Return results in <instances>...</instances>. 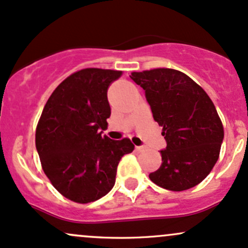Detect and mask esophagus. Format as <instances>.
<instances>
[{
	"label": "esophagus",
	"instance_id": "obj_1",
	"mask_svg": "<svg viewBox=\"0 0 248 248\" xmlns=\"http://www.w3.org/2000/svg\"><path fill=\"white\" fill-rule=\"evenodd\" d=\"M135 150L137 151V153H143V151L145 150V148H144V146H136Z\"/></svg>",
	"mask_w": 248,
	"mask_h": 248
}]
</instances>
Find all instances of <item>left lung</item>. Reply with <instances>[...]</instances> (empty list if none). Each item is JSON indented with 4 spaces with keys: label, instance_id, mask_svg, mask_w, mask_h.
I'll use <instances>...</instances> for the list:
<instances>
[{
    "label": "left lung",
    "instance_id": "obj_1",
    "mask_svg": "<svg viewBox=\"0 0 248 248\" xmlns=\"http://www.w3.org/2000/svg\"><path fill=\"white\" fill-rule=\"evenodd\" d=\"M143 87L167 148L162 164L149 175L158 187L183 191L198 186L217 163L223 126L209 95L187 74L172 68L132 72Z\"/></svg>",
    "mask_w": 248,
    "mask_h": 248
}]
</instances>
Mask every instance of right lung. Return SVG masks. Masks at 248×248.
<instances>
[{
    "label": "right lung",
    "instance_id": "right-lung-1",
    "mask_svg": "<svg viewBox=\"0 0 248 248\" xmlns=\"http://www.w3.org/2000/svg\"><path fill=\"white\" fill-rule=\"evenodd\" d=\"M122 71L84 68L60 82L47 100L35 132L41 167L53 187L77 203L97 201L112 189L117 167L135 145L102 136L111 108L108 89Z\"/></svg>",
    "mask_w": 248,
    "mask_h": 248
}]
</instances>
